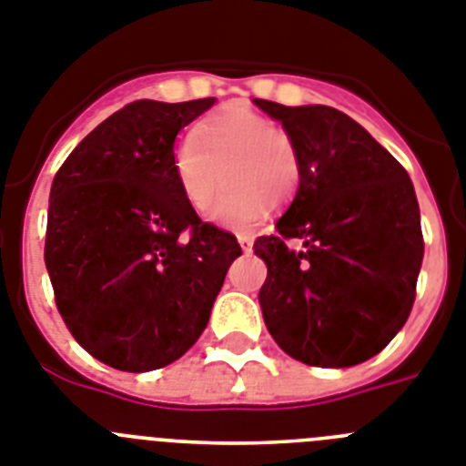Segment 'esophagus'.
I'll list each match as a JSON object with an SVG mask.
<instances>
[{
  "label": "esophagus",
  "mask_w": 466,
  "mask_h": 466,
  "mask_svg": "<svg viewBox=\"0 0 466 466\" xmlns=\"http://www.w3.org/2000/svg\"><path fill=\"white\" fill-rule=\"evenodd\" d=\"M238 242H240L242 252H252V245H254L252 238H249V236H238Z\"/></svg>",
  "instance_id": "esophagus-1"
}]
</instances>
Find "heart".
Returning <instances> with one entry per match:
<instances>
[{
    "mask_svg": "<svg viewBox=\"0 0 466 466\" xmlns=\"http://www.w3.org/2000/svg\"><path fill=\"white\" fill-rule=\"evenodd\" d=\"M172 169L198 214L209 212L224 181L228 184L212 218L230 230L259 226L268 207L288 205L301 184V155L292 134L248 106H228L205 119L193 138L174 148Z\"/></svg>",
    "mask_w": 466,
    "mask_h": 466,
    "instance_id": "obj_1",
    "label": "heart"
}]
</instances>
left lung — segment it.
<instances>
[{
	"mask_svg": "<svg viewBox=\"0 0 466 466\" xmlns=\"http://www.w3.org/2000/svg\"><path fill=\"white\" fill-rule=\"evenodd\" d=\"M254 103L299 146L301 184L273 236L254 242L268 276L264 323L282 351L316 368H351L399 335L415 301L424 240L400 162L329 106ZM299 237L305 248L289 250Z\"/></svg>",
	"mask_w": 466,
	"mask_h": 466,
	"instance_id": "1",
	"label": "left lung"
}]
</instances>
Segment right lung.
<instances>
[{
    "label": "right lung",
    "mask_w": 466,
    "mask_h": 466,
    "mask_svg": "<svg viewBox=\"0 0 466 466\" xmlns=\"http://www.w3.org/2000/svg\"><path fill=\"white\" fill-rule=\"evenodd\" d=\"M214 101L129 103L51 184L44 261L56 306L79 347L115 370L184 356L242 254L236 236L202 224L172 169L177 134Z\"/></svg>",
    "instance_id": "right-lung-1"
}]
</instances>
